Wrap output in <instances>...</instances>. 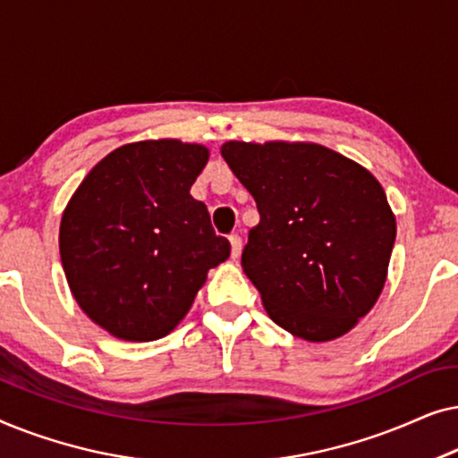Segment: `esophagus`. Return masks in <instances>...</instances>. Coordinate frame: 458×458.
Listing matches in <instances>:
<instances>
[{
  "label": "esophagus",
  "instance_id": "1",
  "mask_svg": "<svg viewBox=\"0 0 458 458\" xmlns=\"http://www.w3.org/2000/svg\"><path fill=\"white\" fill-rule=\"evenodd\" d=\"M229 242H231V256H233V259H240L242 237L240 235H229Z\"/></svg>",
  "mask_w": 458,
  "mask_h": 458
}]
</instances>
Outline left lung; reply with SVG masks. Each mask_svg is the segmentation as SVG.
<instances>
[{
    "label": "left lung",
    "mask_w": 458,
    "mask_h": 458,
    "mask_svg": "<svg viewBox=\"0 0 458 458\" xmlns=\"http://www.w3.org/2000/svg\"><path fill=\"white\" fill-rule=\"evenodd\" d=\"M221 154L260 212L242 267L267 315L306 342L348 334L386 285L396 216L384 187L310 141H227Z\"/></svg>",
    "instance_id": "left-lung-1"
}]
</instances>
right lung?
I'll return each instance as SVG.
<instances>
[{
  "label": "right lung",
  "mask_w": 458,
  "mask_h": 458,
  "mask_svg": "<svg viewBox=\"0 0 458 458\" xmlns=\"http://www.w3.org/2000/svg\"><path fill=\"white\" fill-rule=\"evenodd\" d=\"M208 148L146 140L98 162L68 199L60 259L68 287L93 323L124 342L171 334L210 268L231 246L210 225L191 185Z\"/></svg>",
  "instance_id": "right-lung-1"
}]
</instances>
